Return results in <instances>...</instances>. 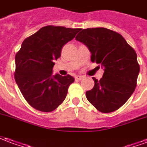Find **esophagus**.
Returning a JSON list of instances; mask_svg holds the SVG:
<instances>
[{
  "instance_id": "esophagus-1",
  "label": "esophagus",
  "mask_w": 147,
  "mask_h": 147,
  "mask_svg": "<svg viewBox=\"0 0 147 147\" xmlns=\"http://www.w3.org/2000/svg\"><path fill=\"white\" fill-rule=\"evenodd\" d=\"M75 79H76V80H81L83 79V76H76L75 77Z\"/></svg>"
}]
</instances>
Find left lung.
I'll return each mask as SVG.
<instances>
[{
	"instance_id": "left-lung-1",
	"label": "left lung",
	"mask_w": 147,
	"mask_h": 147,
	"mask_svg": "<svg viewBox=\"0 0 147 147\" xmlns=\"http://www.w3.org/2000/svg\"><path fill=\"white\" fill-rule=\"evenodd\" d=\"M76 40L88 47L92 62L104 67L101 80L93 77L94 86L86 91V98L102 113L117 110L137 85L139 64L135 49L121 34L104 27L81 30Z\"/></svg>"
}]
</instances>
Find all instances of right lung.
I'll list each match as a JSON object with an SVG mask.
<instances>
[{"instance_id":"add662e5","label":"right lung","mask_w":147,"mask_h":147,"mask_svg":"<svg viewBox=\"0 0 147 147\" xmlns=\"http://www.w3.org/2000/svg\"><path fill=\"white\" fill-rule=\"evenodd\" d=\"M78 28L46 26L24 40L16 54L15 80L28 104L37 110L52 112L66 98L74 82L70 75L52 76L53 61L75 38Z\"/></svg>"}]
</instances>
